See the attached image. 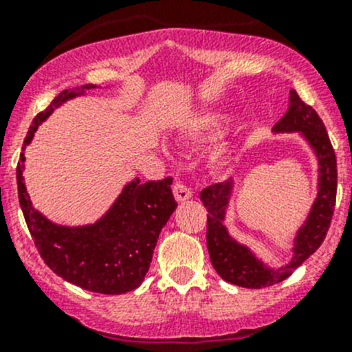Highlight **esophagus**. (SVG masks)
Listing matches in <instances>:
<instances>
[{
  "mask_svg": "<svg viewBox=\"0 0 352 352\" xmlns=\"http://www.w3.org/2000/svg\"><path fill=\"white\" fill-rule=\"evenodd\" d=\"M173 196H175L177 201L182 202V201H187V199L192 197V190H190L184 182L177 180V182L173 184Z\"/></svg>",
  "mask_w": 352,
  "mask_h": 352,
  "instance_id": "obj_1",
  "label": "esophagus"
}]
</instances>
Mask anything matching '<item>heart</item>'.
Wrapping results in <instances>:
<instances>
[{"instance_id": "heart-1", "label": "heart", "mask_w": 352, "mask_h": 352, "mask_svg": "<svg viewBox=\"0 0 352 352\" xmlns=\"http://www.w3.org/2000/svg\"><path fill=\"white\" fill-rule=\"evenodd\" d=\"M218 126V122H216V119H206V120H202L201 124H197L196 127H194L192 131H189V134H187V136H189V140H194V141H199V140H202V138H206L208 136V133H211L212 129H214V127ZM214 163L218 166H223L226 163V156H225V153H221V151H218V153L214 155Z\"/></svg>"}]
</instances>
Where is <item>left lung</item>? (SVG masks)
I'll use <instances>...</instances> for the list:
<instances>
[{
	"label": "left lung",
	"instance_id": "1",
	"mask_svg": "<svg viewBox=\"0 0 352 352\" xmlns=\"http://www.w3.org/2000/svg\"><path fill=\"white\" fill-rule=\"evenodd\" d=\"M274 131H301L314 146L315 153L318 155V165H320V182H318L320 189H318L317 201L311 208L307 223L298 233L294 257L287 267L272 271L257 261L247 247L230 239L226 228L223 226L225 208L230 196V182L212 184L201 190V201L208 209L206 242H208L212 267L225 281L242 287L272 286L289 278L296 267H300L314 252H317V248L325 240L336 208L337 160L320 116L311 105L305 104L296 91L291 90L289 109L274 124Z\"/></svg>",
	"mask_w": 352,
	"mask_h": 352
}]
</instances>
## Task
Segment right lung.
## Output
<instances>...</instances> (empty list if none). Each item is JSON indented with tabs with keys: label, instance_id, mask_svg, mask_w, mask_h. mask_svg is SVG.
I'll return each mask as SVG.
<instances>
[{
	"label": "right lung",
	"instance_id": "add662e5",
	"mask_svg": "<svg viewBox=\"0 0 352 352\" xmlns=\"http://www.w3.org/2000/svg\"><path fill=\"white\" fill-rule=\"evenodd\" d=\"M88 88L95 87L83 85L61 91L44 112L37 113L23 148L52 109ZM16 186L25 223L42 261L65 281L102 294H122L143 283L160 232L177 208L170 187L172 177L144 184L134 180L100 221L83 228H66L52 225L32 208L23 184V153L16 165Z\"/></svg>",
	"mask_w": 352,
	"mask_h": 352
}]
</instances>
